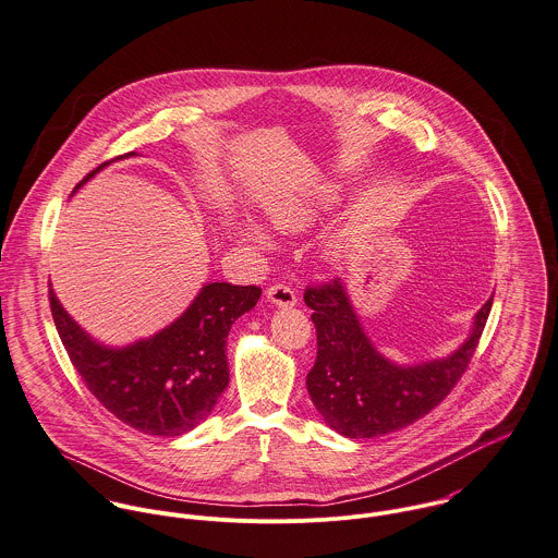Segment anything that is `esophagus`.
<instances>
[{
    "label": "esophagus",
    "mask_w": 558,
    "mask_h": 558,
    "mask_svg": "<svg viewBox=\"0 0 558 558\" xmlns=\"http://www.w3.org/2000/svg\"><path fill=\"white\" fill-rule=\"evenodd\" d=\"M267 300L276 306H282V308H291L295 306L298 298H295V291L287 284H274L267 289Z\"/></svg>",
    "instance_id": "1"
}]
</instances>
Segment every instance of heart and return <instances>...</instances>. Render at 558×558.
<instances>
[{"instance_id":"1","label":"heart","mask_w":558,"mask_h":558,"mask_svg":"<svg viewBox=\"0 0 558 558\" xmlns=\"http://www.w3.org/2000/svg\"><path fill=\"white\" fill-rule=\"evenodd\" d=\"M339 189L332 182H313L304 189H298L293 193H284L276 199H271L265 208V215L269 223L282 232H300L311 228L315 221H319L328 210H332L339 204ZM234 234L243 241L267 245L269 236L267 232L250 221H232L230 223ZM341 236H335L328 241L330 252H341Z\"/></svg>"}]
</instances>
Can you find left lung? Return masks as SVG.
<instances>
[{
	"instance_id": "left-lung-1",
	"label": "left lung",
	"mask_w": 558,
	"mask_h": 558,
	"mask_svg": "<svg viewBox=\"0 0 558 558\" xmlns=\"http://www.w3.org/2000/svg\"><path fill=\"white\" fill-rule=\"evenodd\" d=\"M317 359L306 376L308 396L324 422L343 437L372 439L396 433L428 415L465 374L485 330L494 298L476 313L468 341L446 359L398 365L365 335L345 284L308 287Z\"/></svg>"
}]
</instances>
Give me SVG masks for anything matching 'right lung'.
I'll return each instance as SVG.
<instances>
[{
    "label": "right lung",
    "instance_id": "1",
    "mask_svg": "<svg viewBox=\"0 0 558 558\" xmlns=\"http://www.w3.org/2000/svg\"><path fill=\"white\" fill-rule=\"evenodd\" d=\"M258 298L254 284L208 282L171 326L125 348H108L90 339L49 289L56 330L86 389L117 420L154 437H180L210 415L230 380L228 332Z\"/></svg>",
    "mask_w": 558,
    "mask_h": 558
}]
</instances>
